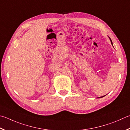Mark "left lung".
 Returning <instances> with one entry per match:
<instances>
[{
	"mask_svg": "<svg viewBox=\"0 0 130 130\" xmlns=\"http://www.w3.org/2000/svg\"><path fill=\"white\" fill-rule=\"evenodd\" d=\"M108 38H109L110 39V41H111V44H112V45L113 46V44H112V41H111V39L110 38V37H108ZM113 47H114V46H113ZM105 95H104V96H100V97H99V98H102V97H103V96H105Z\"/></svg>",
	"mask_w": 130,
	"mask_h": 130,
	"instance_id": "obj_1",
	"label": "left lung"
}]
</instances>
